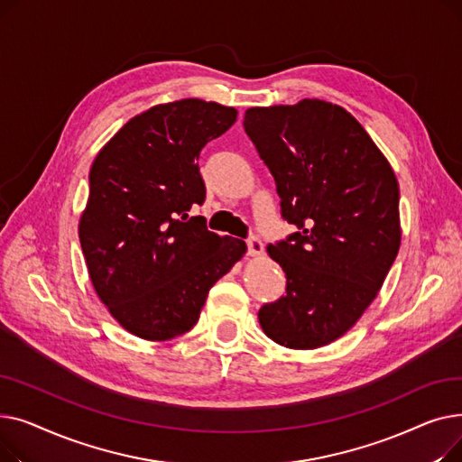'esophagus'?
Masks as SVG:
<instances>
[{
    "mask_svg": "<svg viewBox=\"0 0 462 462\" xmlns=\"http://www.w3.org/2000/svg\"><path fill=\"white\" fill-rule=\"evenodd\" d=\"M247 251H249V256H262L263 254L262 241L258 237H251L247 241Z\"/></svg>",
    "mask_w": 462,
    "mask_h": 462,
    "instance_id": "obj_1",
    "label": "esophagus"
}]
</instances>
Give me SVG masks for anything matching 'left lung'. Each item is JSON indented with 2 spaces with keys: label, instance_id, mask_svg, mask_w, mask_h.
Returning a JSON list of instances; mask_svg holds the SVG:
<instances>
[{
  "label": "left lung",
  "instance_id": "left-lung-1",
  "mask_svg": "<svg viewBox=\"0 0 462 462\" xmlns=\"http://www.w3.org/2000/svg\"><path fill=\"white\" fill-rule=\"evenodd\" d=\"M244 127L298 228L268 245L286 294L258 322L286 348L326 346L356 326L399 253L397 176L359 121L328 101L253 106Z\"/></svg>",
  "mask_w": 462,
  "mask_h": 462
}]
</instances>
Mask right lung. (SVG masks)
<instances>
[{"label":"right lung","mask_w":462,"mask_h":462,"mask_svg":"<svg viewBox=\"0 0 462 462\" xmlns=\"http://www.w3.org/2000/svg\"><path fill=\"white\" fill-rule=\"evenodd\" d=\"M237 110L181 99L131 117L97 153L79 237L97 296L116 322L145 341H168L197 324L209 288L247 253L190 217L206 187L204 145Z\"/></svg>","instance_id":"right-lung-1"}]
</instances>
